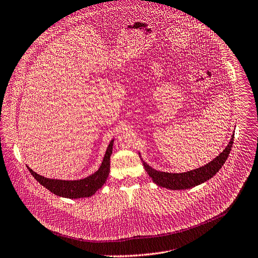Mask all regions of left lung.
<instances>
[{
  "instance_id": "8db88e82",
  "label": "left lung",
  "mask_w": 258,
  "mask_h": 258,
  "mask_svg": "<svg viewBox=\"0 0 258 258\" xmlns=\"http://www.w3.org/2000/svg\"><path fill=\"white\" fill-rule=\"evenodd\" d=\"M233 135L231 137L230 142L215 159L207 163L206 166L180 174H172V173H165V172H158L151 167H149L145 161H143V166L147 171L148 175L152 178L153 182L156 183L158 186L165 187V188L172 189V190H180V189H187L190 187H195L201 183L212 178L224 165L225 160L227 159L229 152L232 147L233 143Z\"/></svg>"
}]
</instances>
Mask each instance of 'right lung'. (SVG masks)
Instances as JSON below:
<instances>
[{"mask_svg":"<svg viewBox=\"0 0 258 258\" xmlns=\"http://www.w3.org/2000/svg\"><path fill=\"white\" fill-rule=\"evenodd\" d=\"M113 140L110 142L106 154L104 156L103 162L100 169L91 176L84 178L82 180L75 181H66V180H55L45 178L41 175H38L29 167V171L34 176V178L44 187H46L52 194L63 197L68 199H80L88 198L95 195L98 189H100L103 184L106 182L109 172H110V156L113 149Z\"/></svg>","mask_w":258,"mask_h":258,"instance_id":"add662e5","label":"right lung"}]
</instances>
